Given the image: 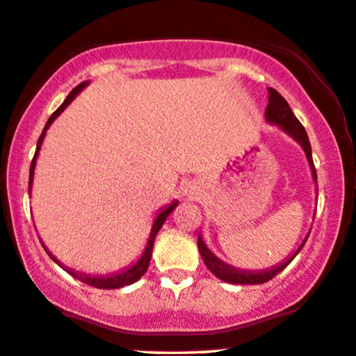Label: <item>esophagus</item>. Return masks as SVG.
Returning <instances> with one entry per match:
<instances>
[{"mask_svg": "<svg viewBox=\"0 0 356 356\" xmlns=\"http://www.w3.org/2000/svg\"><path fill=\"white\" fill-rule=\"evenodd\" d=\"M186 192H188V195H197V188H195V187H192V186L188 187Z\"/></svg>", "mask_w": 356, "mask_h": 356, "instance_id": "34e87169", "label": "esophagus"}]
</instances>
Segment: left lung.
Returning a JSON list of instances; mask_svg holds the SVG:
<instances>
[{"mask_svg": "<svg viewBox=\"0 0 356 356\" xmlns=\"http://www.w3.org/2000/svg\"><path fill=\"white\" fill-rule=\"evenodd\" d=\"M268 92H269V98H268L266 113H264L268 123L277 124L282 131L289 134L292 139H296V141L302 146L305 156H307L310 170H312L314 181H317L316 165H314V161H312V147H310L307 131H305L304 126L300 124V121L296 118L294 113H292L289 103L284 100V97H282L279 92H276L274 88H268ZM307 238H309V233L307 236L304 238V241L300 243L298 251H296L291 258H287L284 263L277 264V266H273L269 269H263V271H243V269H236L230 266V264L223 263L222 259H218L217 256L207 248L200 235H199V240H197V246H199L200 256L202 259H204L205 266L213 273V276L222 279V281L230 282V284H263V282H268L269 279H273L276 274L281 273L282 269H284L287 264L296 258V254L302 250V246L305 245V241H307Z\"/></svg>", "mask_w": 356, "mask_h": 356, "instance_id": "1", "label": "left lung"}]
</instances>
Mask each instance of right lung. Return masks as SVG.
<instances>
[{
    "label": "right lung",
    "instance_id": "obj_1",
    "mask_svg": "<svg viewBox=\"0 0 356 356\" xmlns=\"http://www.w3.org/2000/svg\"><path fill=\"white\" fill-rule=\"evenodd\" d=\"M88 85V82H82L80 85H77V87H75L74 90H72V92L69 93V95H67V98L64 100V103H62L60 106L57 108L56 111H54L52 113V116L51 118L47 120V123H46V128H44V131H42V134H40L39 136V141H38V147H35V154H34V157H33V163H31V169H29V192H31V187H33V179H34V168H35V161H38V154H39V149H40V145H42V141H44V136H46V131L49 129V126L52 124V121L57 118L58 115L62 113V111L65 110L67 106L70 105V102L74 100L75 97L79 95L80 92H82V90L87 87ZM177 204L179 202L177 200H174L172 204H169L168 207H164L163 210L159 211V213H157V217L154 218V223H152V228H151V235H149V240H147V245H146V248H145V251H143V254H141V258H139L136 263L133 264V266H129V268H126L124 271L123 269H121L120 273H113V274H108V276H90V274H83V273H77V271H74V269H70V268H67V266H64V264L60 263V261H58L56 256H54L51 251H49L46 246H44V250L47 251V254L51 256V258L56 261V263L58 264V266H60L62 269H65L67 273L70 274V276H74L75 279H79V281H82V282H85V284H88V286H93V287H98V289H118V287H124V286H129V284H133V282H136L139 277L143 276V274H145L146 271H147V266H149V261H151V254H152V246H154V240H156V235H157V232L161 230V227H163L164 225V222H165V218L169 217L170 215V211H172L175 207H177ZM42 243V241H40Z\"/></svg>",
    "mask_w": 356,
    "mask_h": 356
}]
</instances>
